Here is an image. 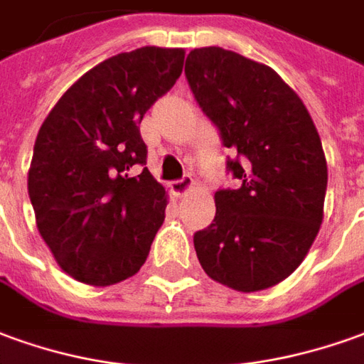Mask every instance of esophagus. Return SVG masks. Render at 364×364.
<instances>
[{"instance_id": "esophagus-1", "label": "esophagus", "mask_w": 364, "mask_h": 364, "mask_svg": "<svg viewBox=\"0 0 364 364\" xmlns=\"http://www.w3.org/2000/svg\"><path fill=\"white\" fill-rule=\"evenodd\" d=\"M193 177H189V175H185L183 179H177V181H173L171 185H169V189H171V193H173L175 197H183V195H187L191 189H193Z\"/></svg>"}]
</instances>
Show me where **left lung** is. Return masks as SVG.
Here are the masks:
<instances>
[{
  "label": "left lung",
  "mask_w": 364,
  "mask_h": 364,
  "mask_svg": "<svg viewBox=\"0 0 364 364\" xmlns=\"http://www.w3.org/2000/svg\"><path fill=\"white\" fill-rule=\"evenodd\" d=\"M185 76L236 159L240 181L215 193L217 215L193 236L208 278L260 291L304 262L323 220L327 161L301 98L274 68L220 47L193 49Z\"/></svg>",
  "instance_id": "8db88e82"
}]
</instances>
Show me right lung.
Instances as JSON below:
<instances>
[{
    "instance_id": "add662e5",
    "label": "right lung",
    "mask_w": 364,
    "mask_h": 364,
    "mask_svg": "<svg viewBox=\"0 0 364 364\" xmlns=\"http://www.w3.org/2000/svg\"><path fill=\"white\" fill-rule=\"evenodd\" d=\"M185 50L141 47L102 60L41 126L27 177L39 235L70 278L104 288L144 266L167 193L147 171L139 122L181 76Z\"/></svg>"
}]
</instances>
